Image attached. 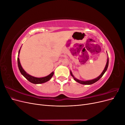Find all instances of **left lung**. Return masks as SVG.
Returning <instances> with one entry per match:
<instances>
[{
    "label": "left lung",
    "instance_id": "8db88e82",
    "mask_svg": "<svg viewBox=\"0 0 125 125\" xmlns=\"http://www.w3.org/2000/svg\"><path fill=\"white\" fill-rule=\"evenodd\" d=\"M108 58H107V62H106V65L105 66V67L104 68V70H103V71L102 72V73H101V74L100 75V76L98 77L97 78H96V79H93V80H89V81H81V80H78V79H77L76 78H75L73 75V74H72L71 72L70 71V74L71 75V76H73V78L74 80L75 81H76L77 82L80 83L82 84H86V85H89V84H92L93 83H94L96 82V81H97L99 80H100V78L103 76V74H104V73H105V71L107 70V68H108Z\"/></svg>",
    "mask_w": 125,
    "mask_h": 125
}]
</instances>
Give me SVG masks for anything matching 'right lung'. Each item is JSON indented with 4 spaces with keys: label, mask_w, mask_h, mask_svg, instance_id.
Returning <instances> with one entry per match:
<instances>
[{
    "label": "right lung",
    "mask_w": 125,
    "mask_h": 125,
    "mask_svg": "<svg viewBox=\"0 0 125 125\" xmlns=\"http://www.w3.org/2000/svg\"><path fill=\"white\" fill-rule=\"evenodd\" d=\"M20 51H19V54L20 52ZM18 67H19V69L21 73L23 75V76L27 79V80L30 81V82L34 84H40V83H45L48 81H49L51 79V78L52 77V75L54 74V72H52V73L49 74L46 77H43V78H36V77H34L33 76H31V75H29L26 72L23 70V69L22 68V67L21 66V64L20 62V60L19 58H18Z\"/></svg>",
    "instance_id": "add662e5"
}]
</instances>
